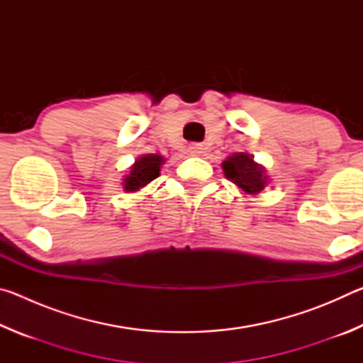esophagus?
<instances>
[{
  "mask_svg": "<svg viewBox=\"0 0 363 363\" xmlns=\"http://www.w3.org/2000/svg\"><path fill=\"white\" fill-rule=\"evenodd\" d=\"M189 152L190 153H192V155H200V153L201 152H203V145H201V144H190L189 145Z\"/></svg>",
  "mask_w": 363,
  "mask_h": 363,
  "instance_id": "esophagus-1",
  "label": "esophagus"
}]
</instances>
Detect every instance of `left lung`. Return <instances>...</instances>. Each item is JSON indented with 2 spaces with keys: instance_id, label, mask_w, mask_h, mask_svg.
<instances>
[{
  "instance_id": "left-lung-1",
  "label": "left lung",
  "mask_w": 363,
  "mask_h": 363,
  "mask_svg": "<svg viewBox=\"0 0 363 363\" xmlns=\"http://www.w3.org/2000/svg\"><path fill=\"white\" fill-rule=\"evenodd\" d=\"M223 169L225 176L247 194L261 192L266 186L267 177L264 176V169L257 167L247 153H237L227 158L223 163Z\"/></svg>"
}]
</instances>
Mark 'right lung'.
<instances>
[{"label":"right lung","mask_w":363,"mask_h":363,"mask_svg":"<svg viewBox=\"0 0 363 363\" xmlns=\"http://www.w3.org/2000/svg\"><path fill=\"white\" fill-rule=\"evenodd\" d=\"M163 163V157L160 155H144L140 157L136 163L133 164L130 174L125 177V190L128 192H134L144 187L145 184L157 179L160 176V167Z\"/></svg>","instance_id":"1"}]
</instances>
